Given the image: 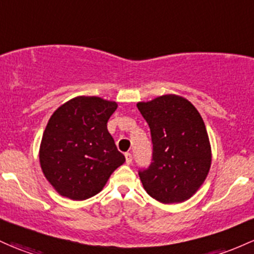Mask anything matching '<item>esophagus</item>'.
I'll list each match as a JSON object with an SVG mask.
<instances>
[{"mask_svg":"<svg viewBox=\"0 0 254 254\" xmlns=\"http://www.w3.org/2000/svg\"><path fill=\"white\" fill-rule=\"evenodd\" d=\"M125 160H127V164H131L132 163V154L131 153H125Z\"/></svg>","mask_w":254,"mask_h":254,"instance_id":"obj_1","label":"esophagus"}]
</instances>
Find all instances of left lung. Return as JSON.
Segmentation results:
<instances>
[{"label": "left lung", "instance_id": "8db88e82", "mask_svg": "<svg viewBox=\"0 0 254 254\" xmlns=\"http://www.w3.org/2000/svg\"><path fill=\"white\" fill-rule=\"evenodd\" d=\"M137 108L148 124L152 163L138 170L143 188L163 204L189 199L204 183L211 147L201 116L188 100L163 95Z\"/></svg>", "mask_w": 254, "mask_h": 254}]
</instances>
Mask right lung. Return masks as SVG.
<instances>
[{"label": "right lung", "mask_w": 254, "mask_h": 254, "mask_svg": "<svg viewBox=\"0 0 254 254\" xmlns=\"http://www.w3.org/2000/svg\"><path fill=\"white\" fill-rule=\"evenodd\" d=\"M116 110L113 101L78 96L50 117L41 142V168L63 196L72 200L94 196L125 161L107 130Z\"/></svg>", "instance_id": "1"}]
</instances>
